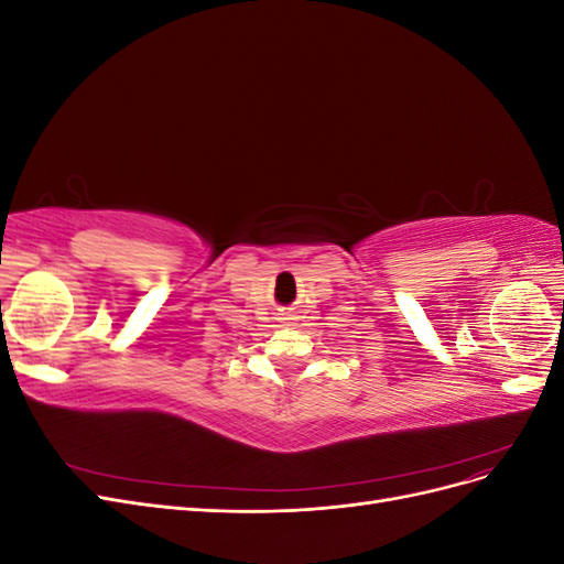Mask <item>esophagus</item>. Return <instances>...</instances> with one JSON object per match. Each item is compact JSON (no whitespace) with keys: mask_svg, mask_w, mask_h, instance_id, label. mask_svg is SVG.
<instances>
[{"mask_svg":"<svg viewBox=\"0 0 564 564\" xmlns=\"http://www.w3.org/2000/svg\"><path fill=\"white\" fill-rule=\"evenodd\" d=\"M282 319H292V317H282Z\"/></svg>","mask_w":564,"mask_h":564,"instance_id":"esophagus-1","label":"esophagus"}]
</instances>
